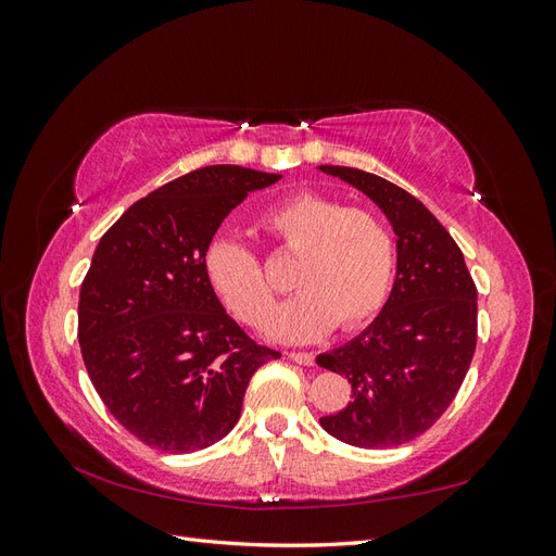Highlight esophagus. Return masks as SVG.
I'll return each mask as SVG.
<instances>
[{"instance_id":"obj_1","label":"esophagus","mask_w":556,"mask_h":556,"mask_svg":"<svg viewBox=\"0 0 556 556\" xmlns=\"http://www.w3.org/2000/svg\"><path fill=\"white\" fill-rule=\"evenodd\" d=\"M290 359L301 364V366H313L315 364L313 352H290Z\"/></svg>"}]
</instances>
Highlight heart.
I'll use <instances>...</instances> for the list:
<instances>
[{
    "mask_svg": "<svg viewBox=\"0 0 556 556\" xmlns=\"http://www.w3.org/2000/svg\"><path fill=\"white\" fill-rule=\"evenodd\" d=\"M262 229L285 255L299 257L292 285L301 290L274 315L268 333L306 343L333 325L359 329L382 311L392 290L396 245L390 227L366 208L301 192L268 208ZM213 292L241 323L262 329L276 306V288L260 260L231 237H215L204 250Z\"/></svg>",
    "mask_w": 556,
    "mask_h": 556,
    "instance_id": "b5f03b06",
    "label": "heart"
}]
</instances>
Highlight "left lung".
Instances as JSON below:
<instances>
[{
  "instance_id": "1",
  "label": "left lung",
  "mask_w": 556,
  "mask_h": 556,
  "mask_svg": "<svg viewBox=\"0 0 556 556\" xmlns=\"http://www.w3.org/2000/svg\"><path fill=\"white\" fill-rule=\"evenodd\" d=\"M319 172L355 185L396 233V280L380 315L317 366L352 384V401L319 417L333 439L378 450L431 429L457 396L478 343V290L459 245L422 201L352 166Z\"/></svg>"
}]
</instances>
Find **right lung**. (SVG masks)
<instances>
[{"label": "right lung", "mask_w": 556, "mask_h": 556, "mask_svg": "<svg viewBox=\"0 0 556 556\" xmlns=\"http://www.w3.org/2000/svg\"><path fill=\"white\" fill-rule=\"evenodd\" d=\"M276 180L204 166L131 204L94 250L78 299L80 355L109 413L150 447L182 454L225 439L250 378L280 357L233 323L204 274L217 227Z\"/></svg>", "instance_id": "1"}]
</instances>
